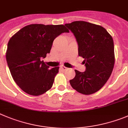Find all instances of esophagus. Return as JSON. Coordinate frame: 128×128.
<instances>
[{
	"label": "esophagus",
	"instance_id": "1",
	"mask_svg": "<svg viewBox=\"0 0 128 128\" xmlns=\"http://www.w3.org/2000/svg\"><path fill=\"white\" fill-rule=\"evenodd\" d=\"M61 68H62L63 70H67L68 68L66 67V66H63V65H62V66H61Z\"/></svg>",
	"mask_w": 128,
	"mask_h": 128
}]
</instances>
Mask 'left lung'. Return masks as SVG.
<instances>
[{"mask_svg":"<svg viewBox=\"0 0 128 128\" xmlns=\"http://www.w3.org/2000/svg\"><path fill=\"white\" fill-rule=\"evenodd\" d=\"M74 35L78 44V56L84 58L86 70H75L76 76L70 80L77 92L91 94L99 91L109 78L115 63L112 36L102 26L84 21L65 24Z\"/></svg>","mask_w":128,"mask_h":128,"instance_id":"1","label":"left lung"}]
</instances>
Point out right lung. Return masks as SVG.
Wrapping results in <instances>:
<instances>
[{
  "label": "right lung",
  "mask_w": 128,
  "mask_h": 128,
  "mask_svg": "<svg viewBox=\"0 0 128 128\" xmlns=\"http://www.w3.org/2000/svg\"><path fill=\"white\" fill-rule=\"evenodd\" d=\"M69 32L63 24H32L9 39L6 60L15 82L26 93L42 94L51 88L59 67L50 68L42 58L50 53L55 38Z\"/></svg>",
  "instance_id": "1"
}]
</instances>
